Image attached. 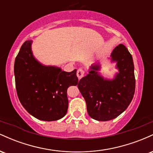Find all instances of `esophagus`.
<instances>
[{
	"label": "esophagus",
	"instance_id": "esophagus-1",
	"mask_svg": "<svg viewBox=\"0 0 153 153\" xmlns=\"http://www.w3.org/2000/svg\"><path fill=\"white\" fill-rule=\"evenodd\" d=\"M84 75H85V72L82 71V69L78 70V71H77V76H78L79 80H80V79H81L82 77L84 76Z\"/></svg>",
	"mask_w": 153,
	"mask_h": 153
}]
</instances>
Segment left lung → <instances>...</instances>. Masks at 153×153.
<instances>
[{"instance_id": "obj_1", "label": "left lung", "mask_w": 153, "mask_h": 153, "mask_svg": "<svg viewBox=\"0 0 153 153\" xmlns=\"http://www.w3.org/2000/svg\"><path fill=\"white\" fill-rule=\"evenodd\" d=\"M117 70L112 78L102 75L99 63L91 65L88 73L78 82V88L86 102L92 119L106 122L117 118L131 103L135 91L133 59L124 45L116 47L108 58Z\"/></svg>"}]
</instances>
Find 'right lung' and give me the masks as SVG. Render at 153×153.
Listing matches in <instances>:
<instances>
[{"label":"right lung","instance_id":"right-lung-1","mask_svg":"<svg viewBox=\"0 0 153 153\" xmlns=\"http://www.w3.org/2000/svg\"><path fill=\"white\" fill-rule=\"evenodd\" d=\"M32 40L22 45L14 63L16 88L24 108L35 118L51 122L65 116L67 91L78 83L77 70L63 71L59 67L45 65L36 59Z\"/></svg>","mask_w":153,"mask_h":153}]
</instances>
